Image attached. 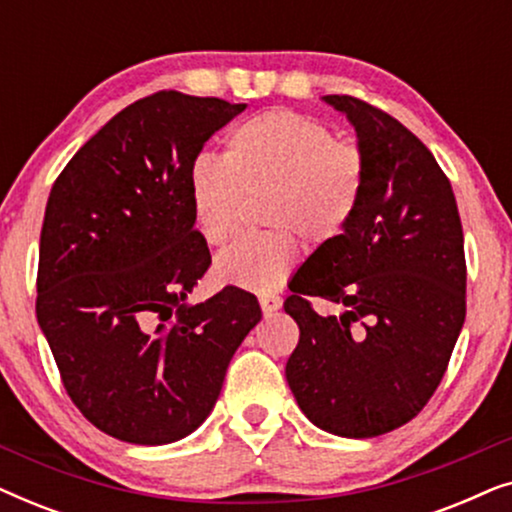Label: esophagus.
I'll use <instances>...</instances> for the list:
<instances>
[{
    "label": "esophagus",
    "mask_w": 512,
    "mask_h": 512,
    "mask_svg": "<svg viewBox=\"0 0 512 512\" xmlns=\"http://www.w3.org/2000/svg\"><path fill=\"white\" fill-rule=\"evenodd\" d=\"M258 303H261V310H263L265 317H270L272 312H277L279 307H282V298L272 296V293H263V296L258 298Z\"/></svg>",
    "instance_id": "1"
}]
</instances>
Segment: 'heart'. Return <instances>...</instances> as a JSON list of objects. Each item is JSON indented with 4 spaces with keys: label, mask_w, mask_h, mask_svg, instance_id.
<instances>
[{
    "label": "heart",
    "mask_w": 512,
    "mask_h": 512,
    "mask_svg": "<svg viewBox=\"0 0 512 512\" xmlns=\"http://www.w3.org/2000/svg\"><path fill=\"white\" fill-rule=\"evenodd\" d=\"M363 156L335 139L319 118L272 109L228 132L221 163L195 160L188 205L202 240L219 247L237 230L244 195H265L263 221L272 233L244 237L214 261L221 284L272 291L298 261V240L326 244L342 235L359 207Z\"/></svg>",
    "instance_id": "obj_1"
}]
</instances>
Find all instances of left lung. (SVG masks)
Returning <instances> with one entry per match:
<instances>
[{"mask_svg": "<svg viewBox=\"0 0 512 512\" xmlns=\"http://www.w3.org/2000/svg\"><path fill=\"white\" fill-rule=\"evenodd\" d=\"M321 100L354 125L363 188L349 226L289 284L300 340L286 382L314 426L373 438L410 422L443 380L466 319L464 233L450 181L405 125L356 97ZM307 295L343 314L321 318Z\"/></svg>", "mask_w": 512, "mask_h": 512, "instance_id": "obj_1", "label": "left lung"}]
</instances>
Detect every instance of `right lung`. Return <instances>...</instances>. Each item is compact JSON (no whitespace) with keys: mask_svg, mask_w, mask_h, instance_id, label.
<instances>
[{"mask_svg":"<svg viewBox=\"0 0 512 512\" xmlns=\"http://www.w3.org/2000/svg\"><path fill=\"white\" fill-rule=\"evenodd\" d=\"M244 107L177 90L144 97L76 151L48 195L39 326L76 408L125 443L198 429L261 321L256 296L237 286L188 303L212 265L188 172Z\"/></svg>","mask_w":512,"mask_h":512,"instance_id":"obj_1","label":"right lung"}]
</instances>
